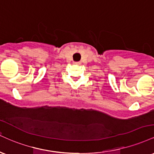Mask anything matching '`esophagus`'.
I'll return each instance as SVG.
<instances>
[{
  "label": "esophagus",
  "instance_id": "34e87169",
  "mask_svg": "<svg viewBox=\"0 0 154 154\" xmlns=\"http://www.w3.org/2000/svg\"><path fill=\"white\" fill-rule=\"evenodd\" d=\"M76 64H80L81 62H79V61H78V62H75Z\"/></svg>",
  "mask_w": 154,
  "mask_h": 154
}]
</instances>
